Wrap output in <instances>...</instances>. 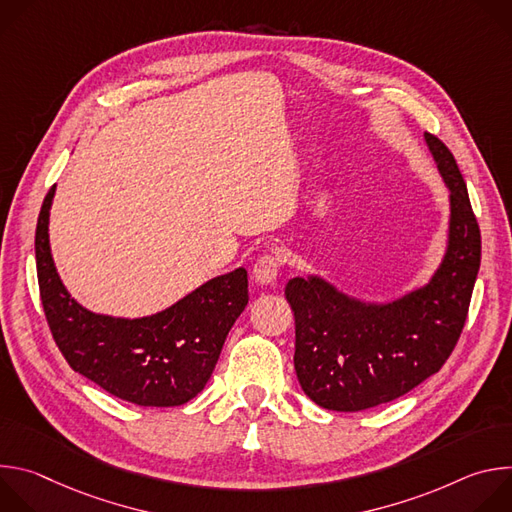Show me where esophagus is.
I'll return each mask as SVG.
<instances>
[{
	"label": "esophagus",
	"instance_id": "esophagus-1",
	"mask_svg": "<svg viewBox=\"0 0 512 512\" xmlns=\"http://www.w3.org/2000/svg\"><path fill=\"white\" fill-rule=\"evenodd\" d=\"M281 261L275 255H261L253 267V277L259 285H269L277 279Z\"/></svg>",
	"mask_w": 512,
	"mask_h": 512
}]
</instances>
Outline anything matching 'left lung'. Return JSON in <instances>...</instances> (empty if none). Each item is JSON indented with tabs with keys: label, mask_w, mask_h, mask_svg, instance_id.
I'll return each mask as SVG.
<instances>
[{
	"label": "left lung",
	"mask_w": 512,
	"mask_h": 512,
	"mask_svg": "<svg viewBox=\"0 0 512 512\" xmlns=\"http://www.w3.org/2000/svg\"><path fill=\"white\" fill-rule=\"evenodd\" d=\"M423 137L450 190L448 245L431 279L385 304L352 298L320 275L285 285L298 381L324 409L362 411L409 393L444 367L466 324L480 229L452 152L435 135Z\"/></svg>",
	"instance_id": "left-lung-1"
}]
</instances>
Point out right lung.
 <instances>
[{"label": "right lung", "instance_id": "obj_1", "mask_svg": "<svg viewBox=\"0 0 512 512\" xmlns=\"http://www.w3.org/2000/svg\"><path fill=\"white\" fill-rule=\"evenodd\" d=\"M56 184L36 227V269L44 314L72 371L141 407H176L208 383L235 320L249 302L243 267L218 275L174 306L143 318L95 314L70 298L56 271L48 223Z\"/></svg>", "mask_w": 512, "mask_h": 512}]
</instances>
